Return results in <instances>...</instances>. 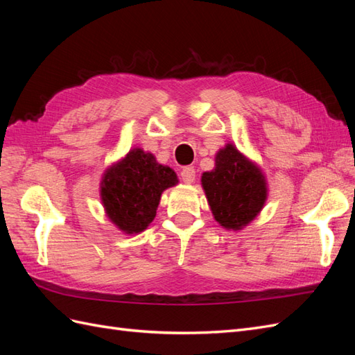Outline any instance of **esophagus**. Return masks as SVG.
Listing matches in <instances>:
<instances>
[{
  "label": "esophagus",
  "mask_w": 355,
  "mask_h": 355,
  "mask_svg": "<svg viewBox=\"0 0 355 355\" xmlns=\"http://www.w3.org/2000/svg\"><path fill=\"white\" fill-rule=\"evenodd\" d=\"M180 178H182V180H184V184H187V185L194 184V180H196L194 167H185L180 171Z\"/></svg>",
  "instance_id": "1"
}]
</instances>
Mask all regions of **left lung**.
Here are the masks:
<instances>
[{"mask_svg":"<svg viewBox=\"0 0 355 355\" xmlns=\"http://www.w3.org/2000/svg\"><path fill=\"white\" fill-rule=\"evenodd\" d=\"M201 187L214 220L230 231L254 220L268 198L262 168L231 142L214 155V168L201 175Z\"/></svg>","mask_w":355,"mask_h":355,"instance_id":"obj_1","label":"left lung"}]
</instances>
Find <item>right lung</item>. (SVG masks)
Returning a JSON list of instances; mask_svg holds the SVG:
<instances>
[{
    "mask_svg": "<svg viewBox=\"0 0 355 355\" xmlns=\"http://www.w3.org/2000/svg\"><path fill=\"white\" fill-rule=\"evenodd\" d=\"M178 182L175 170L159 164L154 154L132 148L103 171L99 192L105 214L121 232L141 234L154 220L161 194Z\"/></svg>",
    "mask_w": 355,
    "mask_h": 355,
    "instance_id": "1",
    "label": "right lung"
}]
</instances>
